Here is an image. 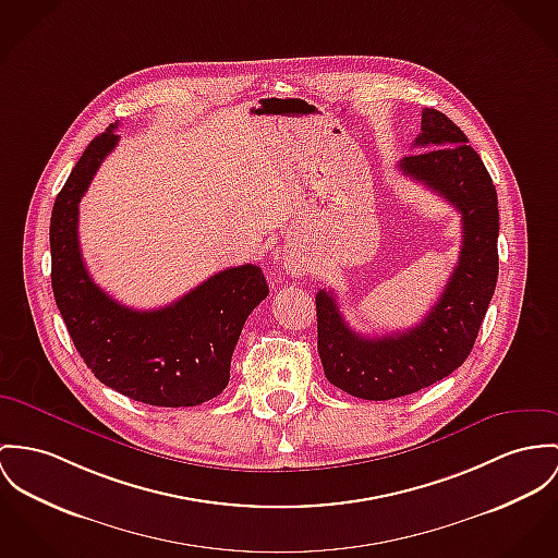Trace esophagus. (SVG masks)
<instances>
[{
	"instance_id": "34e87169",
	"label": "esophagus",
	"mask_w": 558,
	"mask_h": 558,
	"mask_svg": "<svg viewBox=\"0 0 558 558\" xmlns=\"http://www.w3.org/2000/svg\"><path fill=\"white\" fill-rule=\"evenodd\" d=\"M287 269H289V274H293V276H300L301 271H303L305 267L301 265V260H298L295 257H291L289 260H287Z\"/></svg>"
}]
</instances>
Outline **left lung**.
Segmentation results:
<instances>
[{"label":"left lung","instance_id":"1","mask_svg":"<svg viewBox=\"0 0 558 558\" xmlns=\"http://www.w3.org/2000/svg\"><path fill=\"white\" fill-rule=\"evenodd\" d=\"M468 135L425 108L399 170L450 202L463 222L459 263L429 314L412 329L367 338L348 327L333 293L318 291V354L327 380L352 397L386 401L435 385L465 363L499 276L497 191Z\"/></svg>","mask_w":558,"mask_h":558}]
</instances>
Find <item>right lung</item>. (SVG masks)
Here are the masks:
<instances>
[{
	"label": "right lung",
	"instance_id": "right-lung-1",
	"mask_svg": "<svg viewBox=\"0 0 558 558\" xmlns=\"http://www.w3.org/2000/svg\"><path fill=\"white\" fill-rule=\"evenodd\" d=\"M110 125L86 146L50 216V280L57 307L86 367L133 401L191 408L229 385L231 354L251 312L269 295L258 265L222 269L159 310H133L104 293L86 271L78 204L114 150Z\"/></svg>",
	"mask_w": 558,
	"mask_h": 558
}]
</instances>
